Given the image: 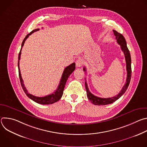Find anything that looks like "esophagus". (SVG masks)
<instances>
[{
    "instance_id": "obj_1",
    "label": "esophagus",
    "mask_w": 147,
    "mask_h": 147,
    "mask_svg": "<svg viewBox=\"0 0 147 147\" xmlns=\"http://www.w3.org/2000/svg\"><path fill=\"white\" fill-rule=\"evenodd\" d=\"M76 63V66L77 67H81L82 65H83V61L81 59H78V60H77Z\"/></svg>"
}]
</instances>
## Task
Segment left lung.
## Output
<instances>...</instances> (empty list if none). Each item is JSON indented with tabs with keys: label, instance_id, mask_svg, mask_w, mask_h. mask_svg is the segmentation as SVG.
Here are the masks:
<instances>
[{
	"label": "left lung",
	"instance_id": "obj_1",
	"mask_svg": "<svg viewBox=\"0 0 147 147\" xmlns=\"http://www.w3.org/2000/svg\"><path fill=\"white\" fill-rule=\"evenodd\" d=\"M114 35L116 36V39L117 40V42L118 44L120 45L121 49L123 52L124 56H125V62H126V70H127V78H126V82H125V84L123 87L122 88V90L120 91V92L116 96L112 97V98H102L100 97H98L93 95L92 93L90 92L87 82H85V86H86V88L87 91V95L88 98V99L94 105H108L110 103H112L117 100L120 97H121L125 92V91L127 90L129 85L130 82L131 80V56L130 53L129 52V50L127 47V44H126V41H125V39L124 37L123 36L122 34L119 33L115 30H113ZM83 70L84 71H86V69L84 67L83 69Z\"/></svg>",
	"mask_w": 147,
	"mask_h": 147
}]
</instances>
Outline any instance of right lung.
Returning a JSON list of instances; mask_svg holds the SVG:
<instances>
[{
	"label": "right lung",
	"instance_id": "add662e5",
	"mask_svg": "<svg viewBox=\"0 0 147 147\" xmlns=\"http://www.w3.org/2000/svg\"><path fill=\"white\" fill-rule=\"evenodd\" d=\"M39 30V28L34 30L32 31H31L30 33H29L27 35V36H26V38L24 39V40L23 41L22 44V48H21L19 55H18V74H19V78H20V82H21V85H22V87L24 92L27 95V96L29 98H30L31 99H32V100H34V102L42 104V105H49V104H52L53 103L57 102L61 98L63 94V91H64V88H65V87L66 85V81H67L69 77L70 76V75L74 71V70L76 69V64H75V63H71V65H70L69 66H68L67 67H66L63 73V74H62V76H61L60 83H59V85L58 86L57 90L54 92H53L52 94L48 95H47L45 96H43V97H38V96H35L34 95H32V94H30V93H28V91L27 90L26 88L24 86V84L23 83V80L22 79V75H21L20 69V67H19V61H20V55H21V52H22V49L24 44L26 40L28 38L29 35H31L33 32L38 31Z\"/></svg>",
	"mask_w": 147,
	"mask_h": 147
}]
</instances>
